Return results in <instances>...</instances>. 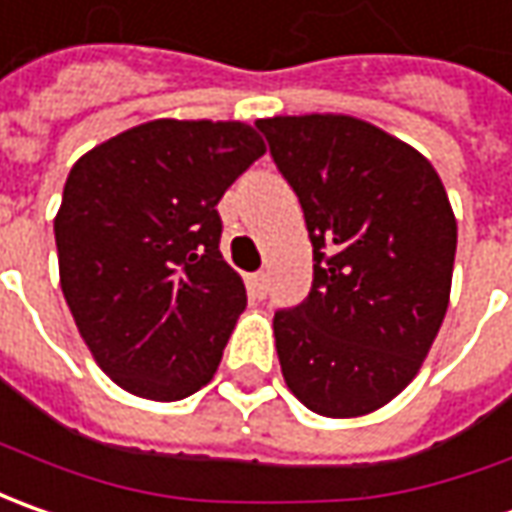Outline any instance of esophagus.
I'll list each match as a JSON object with an SVG mask.
<instances>
[{
  "mask_svg": "<svg viewBox=\"0 0 512 512\" xmlns=\"http://www.w3.org/2000/svg\"><path fill=\"white\" fill-rule=\"evenodd\" d=\"M249 291H252V297L263 300V297L269 294V274L266 272L249 274Z\"/></svg>",
  "mask_w": 512,
  "mask_h": 512,
  "instance_id": "1",
  "label": "esophagus"
}]
</instances>
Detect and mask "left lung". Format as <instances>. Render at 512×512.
<instances>
[{
	"label": "left lung",
	"mask_w": 512,
	"mask_h": 512,
	"mask_svg": "<svg viewBox=\"0 0 512 512\" xmlns=\"http://www.w3.org/2000/svg\"><path fill=\"white\" fill-rule=\"evenodd\" d=\"M257 130L314 246L309 297L274 314L283 379L314 414H371L408 388L445 320L448 192L422 152L354 115H274Z\"/></svg>",
	"instance_id": "obj_1"
}]
</instances>
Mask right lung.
I'll use <instances>...</instances> for the list:
<instances>
[{
  "label": "right lung",
  "mask_w": 512,
  "mask_h": 512,
  "mask_svg": "<svg viewBox=\"0 0 512 512\" xmlns=\"http://www.w3.org/2000/svg\"><path fill=\"white\" fill-rule=\"evenodd\" d=\"M263 152L243 121L155 118L73 164L53 221L59 280L118 388L175 402L215 377L246 309L215 206Z\"/></svg>",
  "instance_id": "right-lung-1"
}]
</instances>
